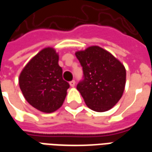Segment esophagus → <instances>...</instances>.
<instances>
[{"mask_svg":"<svg viewBox=\"0 0 152 152\" xmlns=\"http://www.w3.org/2000/svg\"><path fill=\"white\" fill-rule=\"evenodd\" d=\"M70 86H71V87H74L75 86V85H76V81L75 80H72V81H70Z\"/></svg>","mask_w":152,"mask_h":152,"instance_id":"1","label":"esophagus"}]
</instances>
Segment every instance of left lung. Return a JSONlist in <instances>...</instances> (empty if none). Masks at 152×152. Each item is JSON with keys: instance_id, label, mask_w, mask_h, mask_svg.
I'll list each match as a JSON object with an SVG mask.
<instances>
[{"instance_id": "8db88e82", "label": "left lung", "mask_w": 152, "mask_h": 152, "mask_svg": "<svg viewBox=\"0 0 152 152\" xmlns=\"http://www.w3.org/2000/svg\"><path fill=\"white\" fill-rule=\"evenodd\" d=\"M83 67L84 80L76 89L93 111L112 108L123 95L126 80L125 67L112 53L97 45L76 52Z\"/></svg>"}]
</instances>
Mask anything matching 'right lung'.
Segmentation results:
<instances>
[{
	"instance_id": "obj_1",
	"label": "right lung",
	"mask_w": 152,
	"mask_h": 152,
	"mask_svg": "<svg viewBox=\"0 0 152 152\" xmlns=\"http://www.w3.org/2000/svg\"><path fill=\"white\" fill-rule=\"evenodd\" d=\"M18 84L28 103L45 113L62 107L70 87L63 79L58 53L51 47L40 50L27 63L19 75Z\"/></svg>"
}]
</instances>
